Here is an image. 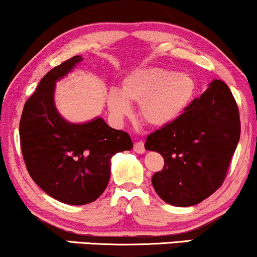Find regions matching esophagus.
Masks as SVG:
<instances>
[{
	"label": "esophagus",
	"instance_id": "1",
	"mask_svg": "<svg viewBox=\"0 0 257 257\" xmlns=\"http://www.w3.org/2000/svg\"><path fill=\"white\" fill-rule=\"evenodd\" d=\"M134 151L137 153L145 152V145H144L143 141H138V143L134 144Z\"/></svg>",
	"mask_w": 257,
	"mask_h": 257
}]
</instances>
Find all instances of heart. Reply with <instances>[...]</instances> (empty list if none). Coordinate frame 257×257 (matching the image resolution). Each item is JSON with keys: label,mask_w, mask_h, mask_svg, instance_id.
Returning <instances> with one entry per match:
<instances>
[{"label": "heart", "mask_w": 257, "mask_h": 257, "mask_svg": "<svg viewBox=\"0 0 257 257\" xmlns=\"http://www.w3.org/2000/svg\"><path fill=\"white\" fill-rule=\"evenodd\" d=\"M196 82L188 73L147 67L129 73L120 91L107 94V107L116 118L132 112V104L140 105V114L147 124L163 126L175 120L192 99Z\"/></svg>", "instance_id": "heart-1"}]
</instances>
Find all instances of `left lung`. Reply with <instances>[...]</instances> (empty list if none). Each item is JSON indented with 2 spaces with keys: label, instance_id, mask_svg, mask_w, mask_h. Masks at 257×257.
I'll list each match as a JSON object with an SVG mask.
<instances>
[{
  "label": "left lung",
  "instance_id": "left-lung-1",
  "mask_svg": "<svg viewBox=\"0 0 257 257\" xmlns=\"http://www.w3.org/2000/svg\"><path fill=\"white\" fill-rule=\"evenodd\" d=\"M240 137L237 102L228 85L214 79L175 120L146 138L145 147L164 158L152 186L164 202L191 206L222 185Z\"/></svg>",
  "mask_w": 257,
  "mask_h": 257
}]
</instances>
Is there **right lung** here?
I'll use <instances>...</instances> for the list:
<instances>
[{
    "instance_id": "right-lung-1",
    "label": "right lung",
    "mask_w": 257,
    "mask_h": 257,
    "mask_svg": "<svg viewBox=\"0 0 257 257\" xmlns=\"http://www.w3.org/2000/svg\"><path fill=\"white\" fill-rule=\"evenodd\" d=\"M82 61L76 55L47 73L25 102L19 124L26 169L48 196L65 204L94 202L107 187L111 158L133 149L128 133L111 128L101 117L70 123L54 104L55 82Z\"/></svg>"
}]
</instances>
